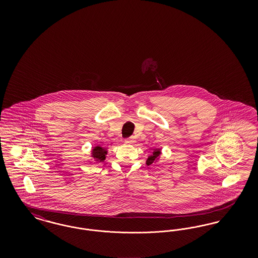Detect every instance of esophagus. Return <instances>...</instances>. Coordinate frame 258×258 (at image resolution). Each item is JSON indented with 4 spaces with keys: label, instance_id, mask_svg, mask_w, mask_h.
Returning a JSON list of instances; mask_svg holds the SVG:
<instances>
[{
    "label": "esophagus",
    "instance_id": "1",
    "mask_svg": "<svg viewBox=\"0 0 258 258\" xmlns=\"http://www.w3.org/2000/svg\"><path fill=\"white\" fill-rule=\"evenodd\" d=\"M126 143H127V144H130V145H134L135 143V137H131V138L126 139Z\"/></svg>",
    "mask_w": 258,
    "mask_h": 258
}]
</instances>
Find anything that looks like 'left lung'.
<instances>
[{"mask_svg":"<svg viewBox=\"0 0 258 258\" xmlns=\"http://www.w3.org/2000/svg\"><path fill=\"white\" fill-rule=\"evenodd\" d=\"M160 157H161V149L160 148H155L154 151L152 152L151 155L148 156L147 160H146V164L148 166L152 165V164H159L160 161Z\"/></svg>","mask_w":258,"mask_h":258,"instance_id":"1","label":"left lung"}]
</instances>
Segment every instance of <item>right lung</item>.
Returning a JSON list of instances; mask_svg holds the SVG:
<instances>
[{"instance_id": "obj_1", "label": "right lung", "mask_w": 258, "mask_h": 258, "mask_svg": "<svg viewBox=\"0 0 258 258\" xmlns=\"http://www.w3.org/2000/svg\"><path fill=\"white\" fill-rule=\"evenodd\" d=\"M108 154L107 148L102 147L101 145H96L91 149L90 157L88 159L89 164L103 162L106 160V156Z\"/></svg>"}]
</instances>
